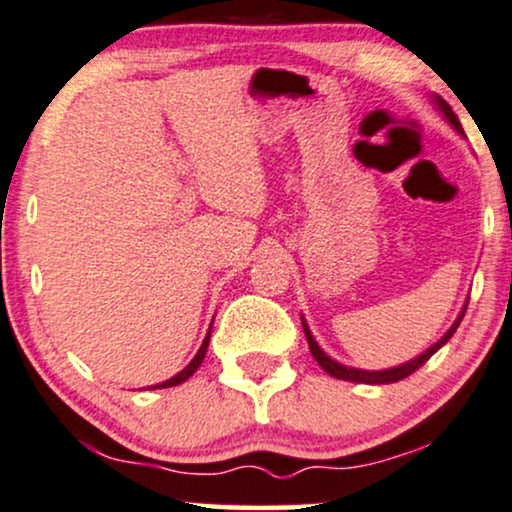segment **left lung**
Segmentation results:
<instances>
[{
  "label": "left lung",
  "mask_w": 512,
  "mask_h": 512,
  "mask_svg": "<svg viewBox=\"0 0 512 512\" xmlns=\"http://www.w3.org/2000/svg\"><path fill=\"white\" fill-rule=\"evenodd\" d=\"M437 103H439V111L444 113V118L451 122V125H454V129H458V132L463 134V127H461V122H458V118L454 115V111H451V106L449 103H446L444 99H439L437 96ZM468 309V307H465ZM465 309L461 312V316H458L456 319V323L454 326L449 328V331H446V335L439 342H435V345H432L428 352H423L420 354L418 359H413V361H409V364H401V366H397V368H390V371H359V368H347V366H342V364H338V361H333L331 357H326V352H323V349L316 345L314 342V338H312V333H309V328H307V323H302L304 326V335H307V342H309V349H312V354H314V359H316V364H319L323 371H326L328 375H333V378H338V380H349V383H366V385H390V383H397V380H404V378H409L411 373H416L420 366L425 364V361H428L432 354L437 352L439 347L442 345H446V342H449V338L451 335L456 333V328H458V323L463 321V316H465Z\"/></svg>",
  "instance_id": "1"
}]
</instances>
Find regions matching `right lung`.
<instances>
[{
  "instance_id": "add662e5",
  "label": "right lung",
  "mask_w": 512,
  "mask_h": 512,
  "mask_svg": "<svg viewBox=\"0 0 512 512\" xmlns=\"http://www.w3.org/2000/svg\"><path fill=\"white\" fill-rule=\"evenodd\" d=\"M208 342H210V331H208V335H205V340H203V345H200L198 354H196V357H193V361H191L189 366L184 368V371L177 373V375H174V378H170V380H165V383H160V385H153V387H174V385L184 383L186 378H191V375L198 371V366L203 364V359H205V352H208Z\"/></svg>"
}]
</instances>
